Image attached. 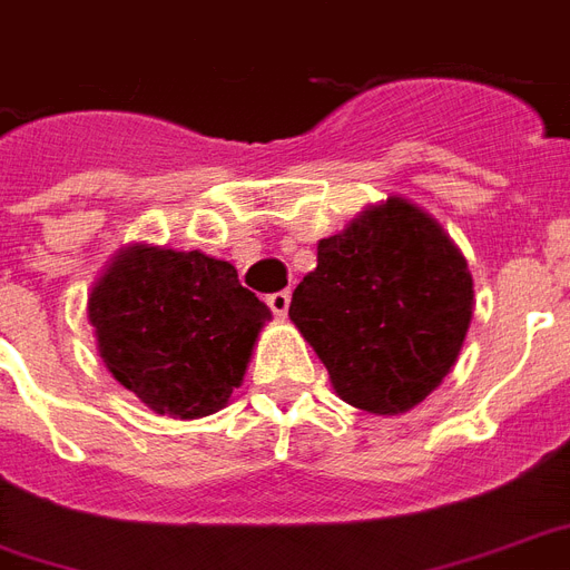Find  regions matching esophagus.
Here are the masks:
<instances>
[{"label":"esophagus","mask_w":570,"mask_h":570,"mask_svg":"<svg viewBox=\"0 0 570 570\" xmlns=\"http://www.w3.org/2000/svg\"><path fill=\"white\" fill-rule=\"evenodd\" d=\"M289 298H293V295L286 293V289H281V293L266 295L268 311L275 313V316H286V311H289Z\"/></svg>","instance_id":"esophagus-1"}]
</instances>
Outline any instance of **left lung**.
I'll return each mask as SVG.
<instances>
[{
  "instance_id": "1",
  "label": "left lung",
  "mask_w": 570,
  "mask_h": 570,
  "mask_svg": "<svg viewBox=\"0 0 570 570\" xmlns=\"http://www.w3.org/2000/svg\"><path fill=\"white\" fill-rule=\"evenodd\" d=\"M289 316L340 399L370 414H402L455 364L473 316V277L441 224L390 197L320 242Z\"/></svg>"
}]
</instances>
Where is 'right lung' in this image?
Segmentation results:
<instances>
[{"instance_id": "obj_1", "label": "right lung", "mask_w": 570, "mask_h": 570, "mask_svg": "<svg viewBox=\"0 0 570 570\" xmlns=\"http://www.w3.org/2000/svg\"><path fill=\"white\" fill-rule=\"evenodd\" d=\"M268 316L230 263L200 250L136 245L88 298L109 373L156 414L180 420L227 405Z\"/></svg>"}]
</instances>
